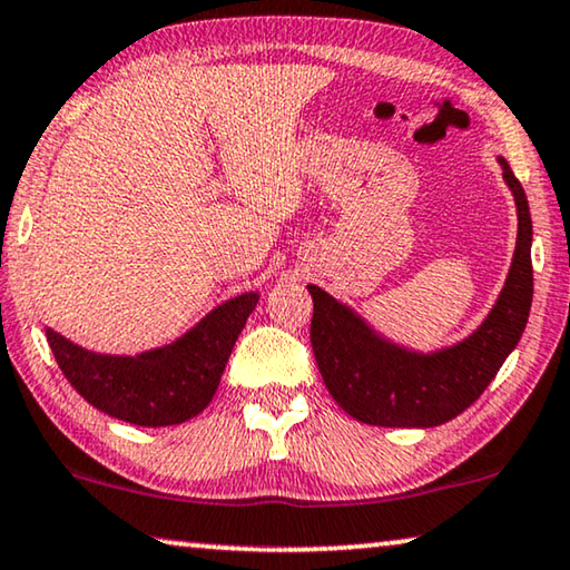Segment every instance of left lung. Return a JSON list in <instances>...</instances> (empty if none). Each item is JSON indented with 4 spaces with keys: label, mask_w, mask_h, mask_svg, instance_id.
I'll list each match as a JSON object with an SVG mask.
<instances>
[{
    "label": "left lung",
    "mask_w": 570,
    "mask_h": 570,
    "mask_svg": "<svg viewBox=\"0 0 570 570\" xmlns=\"http://www.w3.org/2000/svg\"><path fill=\"white\" fill-rule=\"evenodd\" d=\"M504 183L518 204V247L492 313L469 338L433 354L407 352L376 336L326 291L313 297L311 344L323 382L348 415L380 428H433L474 405L518 346L532 305V218L528 196L504 157Z\"/></svg>",
    "instance_id": "8db88e82"
}]
</instances>
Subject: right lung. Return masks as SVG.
I'll use <instances>...</instances> for the list:
<instances>
[{"label": "right lung", "mask_w": 570, "mask_h": 570, "mask_svg": "<svg viewBox=\"0 0 570 570\" xmlns=\"http://www.w3.org/2000/svg\"><path fill=\"white\" fill-rule=\"evenodd\" d=\"M257 301V293L236 295L186 336L137 356L86 352L50 328L48 344L66 380L96 410L132 425H178L212 402Z\"/></svg>", "instance_id": "obj_1"}]
</instances>
